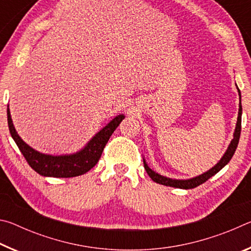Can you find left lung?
I'll return each instance as SVG.
<instances>
[{
    "mask_svg": "<svg viewBox=\"0 0 251 251\" xmlns=\"http://www.w3.org/2000/svg\"><path fill=\"white\" fill-rule=\"evenodd\" d=\"M237 90H238V94H239V100H240V101H239V112H238V118H237V124H236L235 131H233L232 141L230 142V144H229L227 151L224 154V156L222 157V159H220L214 167L210 168L209 171H207L206 173H203V174H201V175H199L197 177L190 178V179H173V178L161 176V175H159L158 173L154 172L152 169L148 167V165L146 164L145 159H144V167H145L148 176H150L152 180L157 182V184L175 187V188L192 189V188H195V187L203 184V182L209 179L210 177L216 175V174H217L220 171V169H223L225 166H226V165L232 158V156H233V154H235V151L237 150L238 143H239L240 131H241V114H243V107H241L240 91H239V88H238V87H237Z\"/></svg>",
    "mask_w": 251,
    "mask_h": 251,
    "instance_id": "1",
    "label": "left lung"
}]
</instances>
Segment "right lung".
Masks as SVG:
<instances>
[{
	"label": "right lung",
	"instance_id": "1",
	"mask_svg": "<svg viewBox=\"0 0 251 251\" xmlns=\"http://www.w3.org/2000/svg\"><path fill=\"white\" fill-rule=\"evenodd\" d=\"M124 118L125 116L123 114L113 118L99 133L93 136V138L85 145L84 148L74 152V154L53 156L33 150L20 137L18 131L15 130L13 122H12L10 108L7 106V124L12 138L14 139L29 166L37 174L44 177L70 178L80 176L91 171L100 160L101 152H103L109 137Z\"/></svg>",
	"mask_w": 251,
	"mask_h": 251
}]
</instances>
